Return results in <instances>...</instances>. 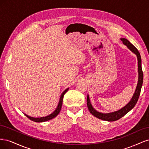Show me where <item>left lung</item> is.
<instances>
[{"instance_id": "left-lung-1", "label": "left lung", "mask_w": 149, "mask_h": 149, "mask_svg": "<svg viewBox=\"0 0 149 149\" xmlns=\"http://www.w3.org/2000/svg\"><path fill=\"white\" fill-rule=\"evenodd\" d=\"M120 40L123 42L124 45L127 46V47L134 53L135 55L137 56V61H138V82L137 86L135 90V92L133 94V96L131 98L130 101L123 107H122L118 111H116L114 112H109V113H102L97 111H96L94 108L93 107L91 101H90V99L89 95L88 94L87 96V106L88 110L91 112L92 115L95 116L96 118L102 119L106 121H115L120 119L122 117H123L124 115L129 112L130 110L136 104V103L138 101V99L140 96V93H141L142 86L143 83V72L142 70V60H141V56L140 55V53L137 50V49L133 45L130 43L128 40L125 38H120Z\"/></svg>"}]
</instances>
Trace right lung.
I'll use <instances>...</instances> for the list:
<instances>
[{
    "label": "right lung",
    "mask_w": 149,
    "mask_h": 149,
    "mask_svg": "<svg viewBox=\"0 0 149 149\" xmlns=\"http://www.w3.org/2000/svg\"><path fill=\"white\" fill-rule=\"evenodd\" d=\"M69 89V88L66 89L65 91L63 92L61 94L60 97V100L59 102H58V106L56 107V108L55 109V110L54 111L52 114H50L48 116H47L45 117H41V118H33V117L29 116L28 115H26V114H24L29 119H30L31 120H33L34 122H36V123H42V122H45L47 120H50L55 117L60 113V112L61 111V106H62V103H63V96L65 95V94L68 91V90Z\"/></svg>",
    "instance_id": "add662e5"
}]
</instances>
